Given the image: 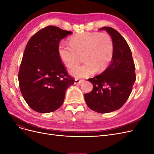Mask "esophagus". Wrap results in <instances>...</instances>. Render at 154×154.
<instances>
[{
  "label": "esophagus",
  "mask_w": 154,
  "mask_h": 154,
  "mask_svg": "<svg viewBox=\"0 0 154 154\" xmlns=\"http://www.w3.org/2000/svg\"><path fill=\"white\" fill-rule=\"evenodd\" d=\"M82 82H83L82 80H78V79H75L74 80V84H80Z\"/></svg>",
  "instance_id": "esophagus-1"
}]
</instances>
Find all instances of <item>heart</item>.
I'll use <instances>...</instances> for the list:
<instances>
[{"mask_svg": "<svg viewBox=\"0 0 154 154\" xmlns=\"http://www.w3.org/2000/svg\"><path fill=\"white\" fill-rule=\"evenodd\" d=\"M70 45L61 42L58 46V55L63 63L72 68L78 63L83 55L85 63L74 67L70 74L76 78L91 76L97 70L104 71L112 60L114 47L110 35L99 32H84L72 36Z\"/></svg>", "mask_w": 154, "mask_h": 154, "instance_id": "heart-1", "label": "heart"}]
</instances>
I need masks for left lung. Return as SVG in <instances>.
<instances>
[{
	"mask_svg": "<svg viewBox=\"0 0 154 154\" xmlns=\"http://www.w3.org/2000/svg\"><path fill=\"white\" fill-rule=\"evenodd\" d=\"M106 31L113 41L114 52L110 66L100 75L89 78L92 91L84 94L89 108L98 113H109L122 107L132 92L136 81L132 54L127 41L119 32L110 27Z\"/></svg>",
	"mask_w": 154,
	"mask_h": 154,
	"instance_id": "obj_1",
	"label": "left lung"
}]
</instances>
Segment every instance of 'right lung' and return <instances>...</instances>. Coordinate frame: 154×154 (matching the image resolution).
<instances>
[{"mask_svg":"<svg viewBox=\"0 0 154 154\" xmlns=\"http://www.w3.org/2000/svg\"><path fill=\"white\" fill-rule=\"evenodd\" d=\"M72 32L49 26L29 39L18 72L20 89L26 103L40 113H49L63 103L66 91L74 80L58 55L60 41Z\"/></svg>","mask_w":154,"mask_h":154,"instance_id":"obj_1","label":"right lung"}]
</instances>
